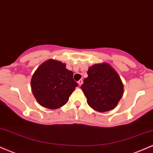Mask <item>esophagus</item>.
I'll list each match as a JSON object with an SVG mask.
<instances>
[{
  "mask_svg": "<svg viewBox=\"0 0 153 153\" xmlns=\"http://www.w3.org/2000/svg\"><path fill=\"white\" fill-rule=\"evenodd\" d=\"M78 83L79 86H80V85H81L82 84V80H79V81L78 82Z\"/></svg>",
  "mask_w": 153,
  "mask_h": 153,
  "instance_id": "1",
  "label": "esophagus"
}]
</instances>
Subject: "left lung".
Wrapping results in <instances>:
<instances>
[{
  "mask_svg": "<svg viewBox=\"0 0 153 153\" xmlns=\"http://www.w3.org/2000/svg\"><path fill=\"white\" fill-rule=\"evenodd\" d=\"M80 88L86 96L88 104L99 112L114 109L124 94L120 77L107 62L89 67L88 77Z\"/></svg>",
  "mask_w": 153,
  "mask_h": 153,
  "instance_id": "8db88e82",
  "label": "left lung"
}]
</instances>
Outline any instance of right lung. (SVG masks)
<instances>
[{
  "instance_id": "obj_1",
  "label": "right lung",
  "mask_w": 153,
  "mask_h": 153,
  "mask_svg": "<svg viewBox=\"0 0 153 153\" xmlns=\"http://www.w3.org/2000/svg\"><path fill=\"white\" fill-rule=\"evenodd\" d=\"M65 63L50 59L38 67L31 80L33 95L42 106L56 109L64 106L78 83Z\"/></svg>"
}]
</instances>
